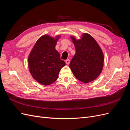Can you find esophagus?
<instances>
[{
	"label": "esophagus",
	"instance_id": "obj_1",
	"mask_svg": "<svg viewBox=\"0 0 130 130\" xmlns=\"http://www.w3.org/2000/svg\"><path fill=\"white\" fill-rule=\"evenodd\" d=\"M66 63L67 64H69V63H70V60H69V59H67V60H66Z\"/></svg>",
	"mask_w": 130,
	"mask_h": 130
}]
</instances>
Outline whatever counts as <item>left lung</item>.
Listing matches in <instances>:
<instances>
[{
	"label": "left lung",
	"instance_id": "8db88e82",
	"mask_svg": "<svg viewBox=\"0 0 130 130\" xmlns=\"http://www.w3.org/2000/svg\"><path fill=\"white\" fill-rule=\"evenodd\" d=\"M76 53L69 67L77 79L84 83L95 80L103 69L104 54L100 46L91 35L84 33L80 39L70 36Z\"/></svg>",
	"mask_w": 130,
	"mask_h": 130
}]
</instances>
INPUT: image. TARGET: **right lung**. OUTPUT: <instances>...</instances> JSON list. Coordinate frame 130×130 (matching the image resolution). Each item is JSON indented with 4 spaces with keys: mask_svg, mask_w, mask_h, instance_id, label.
Instances as JSON below:
<instances>
[{
    "mask_svg": "<svg viewBox=\"0 0 130 130\" xmlns=\"http://www.w3.org/2000/svg\"><path fill=\"white\" fill-rule=\"evenodd\" d=\"M61 37L43 35L35 43L28 57V67L34 79L39 83L48 86L55 81L61 68L66 65L55 49Z\"/></svg>",
    "mask_w": 130,
    "mask_h": 130,
    "instance_id": "obj_1",
    "label": "right lung"
}]
</instances>
